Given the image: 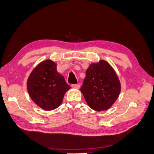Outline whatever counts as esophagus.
<instances>
[{"label": "esophagus", "instance_id": "esophagus-1", "mask_svg": "<svg viewBox=\"0 0 154 154\" xmlns=\"http://www.w3.org/2000/svg\"><path fill=\"white\" fill-rule=\"evenodd\" d=\"M71 87L72 88H77L79 89L80 88V85L79 84H72Z\"/></svg>", "mask_w": 154, "mask_h": 154}]
</instances>
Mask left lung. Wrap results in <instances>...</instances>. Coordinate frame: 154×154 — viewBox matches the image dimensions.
<instances>
[{
  "instance_id": "1",
  "label": "left lung",
  "mask_w": 154,
  "mask_h": 154,
  "mask_svg": "<svg viewBox=\"0 0 154 154\" xmlns=\"http://www.w3.org/2000/svg\"><path fill=\"white\" fill-rule=\"evenodd\" d=\"M86 102L96 111L108 110L118 98L121 83L112 66L104 60L91 64L81 87Z\"/></svg>"
}]
</instances>
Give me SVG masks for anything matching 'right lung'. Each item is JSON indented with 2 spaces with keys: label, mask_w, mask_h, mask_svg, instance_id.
I'll return each mask as SVG.
<instances>
[{
  "label": "right lung",
  "mask_w": 154,
  "mask_h": 154,
  "mask_svg": "<svg viewBox=\"0 0 154 154\" xmlns=\"http://www.w3.org/2000/svg\"><path fill=\"white\" fill-rule=\"evenodd\" d=\"M27 88L30 97L36 104L45 110H52L61 104L65 94L71 87L57 72L56 63L46 60L31 72Z\"/></svg>",
  "instance_id": "right-lung-1"
}]
</instances>
